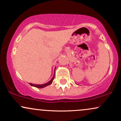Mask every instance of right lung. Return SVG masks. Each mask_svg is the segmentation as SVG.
Here are the masks:
<instances>
[{
    "label": "right lung",
    "instance_id": "1",
    "mask_svg": "<svg viewBox=\"0 0 121 121\" xmlns=\"http://www.w3.org/2000/svg\"><path fill=\"white\" fill-rule=\"evenodd\" d=\"M54 74H55V73H54ZM54 76H53V77L52 78V79H51L50 81H49L48 82L45 83V84H32V83H30V84L31 86H35V87L38 88H43L45 87V86H49V85H50V84H52V81H53V80H54V77H55V75H54Z\"/></svg>",
    "mask_w": 121,
    "mask_h": 121
}]
</instances>
